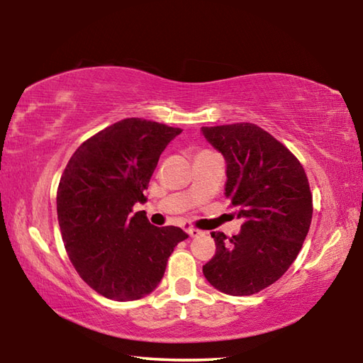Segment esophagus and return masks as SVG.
<instances>
[{
  "label": "esophagus",
  "instance_id": "34e87169",
  "mask_svg": "<svg viewBox=\"0 0 363 363\" xmlns=\"http://www.w3.org/2000/svg\"><path fill=\"white\" fill-rule=\"evenodd\" d=\"M186 232L189 233L190 237H199V235H201V230L195 229V227H190V225H187V227H186Z\"/></svg>",
  "mask_w": 363,
  "mask_h": 363
}]
</instances>
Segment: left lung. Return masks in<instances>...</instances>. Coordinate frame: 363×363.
Returning a JSON list of instances; mask_svg holds the SVG:
<instances>
[{
  "label": "left lung",
  "mask_w": 363,
  "mask_h": 363,
  "mask_svg": "<svg viewBox=\"0 0 363 363\" xmlns=\"http://www.w3.org/2000/svg\"><path fill=\"white\" fill-rule=\"evenodd\" d=\"M225 160V199L243 219L227 238L211 232L216 255L206 280L230 296H250L284 275L296 259L312 220V194L303 164L253 123L201 128Z\"/></svg>",
  "instance_id": "obj_1"
}]
</instances>
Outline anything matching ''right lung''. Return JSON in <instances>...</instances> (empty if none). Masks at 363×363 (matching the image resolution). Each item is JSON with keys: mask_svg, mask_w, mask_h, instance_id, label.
Returning <instances> with one entry per match:
<instances>
[{"mask_svg": "<svg viewBox=\"0 0 363 363\" xmlns=\"http://www.w3.org/2000/svg\"><path fill=\"white\" fill-rule=\"evenodd\" d=\"M181 128L125 118L78 147L60 177L57 219L73 267L94 291L134 301L158 286L171 253L189 237L179 227L152 225L144 190L158 158Z\"/></svg>", "mask_w": 363, "mask_h": 363, "instance_id": "obj_1", "label": "right lung"}]
</instances>
